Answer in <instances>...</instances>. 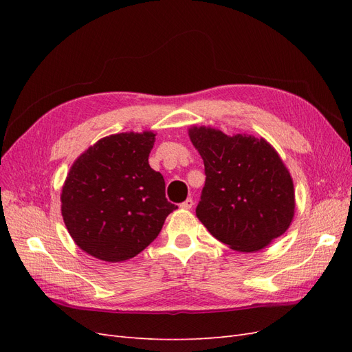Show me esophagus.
<instances>
[{
	"label": "esophagus",
	"mask_w": 352,
	"mask_h": 352,
	"mask_svg": "<svg viewBox=\"0 0 352 352\" xmlns=\"http://www.w3.org/2000/svg\"><path fill=\"white\" fill-rule=\"evenodd\" d=\"M192 207H194V199L192 198H188L182 202V204H180V208H184V210H190Z\"/></svg>",
	"instance_id": "34e87169"
}]
</instances>
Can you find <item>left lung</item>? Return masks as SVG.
Returning a JSON list of instances; mask_svg holds the SVG:
<instances>
[{"label": "left lung", "instance_id": "1", "mask_svg": "<svg viewBox=\"0 0 352 352\" xmlns=\"http://www.w3.org/2000/svg\"><path fill=\"white\" fill-rule=\"evenodd\" d=\"M188 135L206 167L197 217L233 251L255 252L291 226L295 190L278 151L252 135L229 136L210 126Z\"/></svg>", "mask_w": 352, "mask_h": 352}]
</instances>
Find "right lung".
Listing matches in <instances>:
<instances>
[{
    "label": "right lung",
    "instance_id": "add662e5",
    "mask_svg": "<svg viewBox=\"0 0 352 352\" xmlns=\"http://www.w3.org/2000/svg\"><path fill=\"white\" fill-rule=\"evenodd\" d=\"M155 133L105 136L72 164L61 189V216L74 243L92 257L120 263L144 251L177 208L148 163Z\"/></svg>",
    "mask_w": 352,
    "mask_h": 352
}]
</instances>
